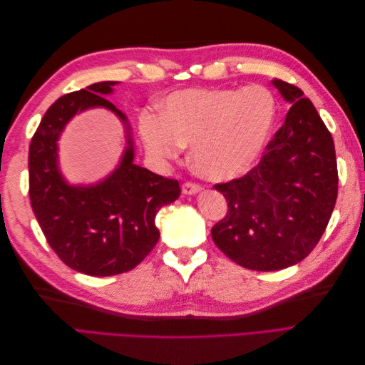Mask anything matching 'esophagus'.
<instances>
[{
  "label": "esophagus",
  "mask_w": 365,
  "mask_h": 365,
  "mask_svg": "<svg viewBox=\"0 0 365 365\" xmlns=\"http://www.w3.org/2000/svg\"><path fill=\"white\" fill-rule=\"evenodd\" d=\"M181 190L184 195H195L201 190V185L195 184V182H184L181 185Z\"/></svg>",
  "instance_id": "1"
}]
</instances>
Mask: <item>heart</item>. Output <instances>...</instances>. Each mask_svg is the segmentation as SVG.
I'll use <instances>...</instances> for the list:
<instances>
[{"label":"heart","mask_w":365,"mask_h":365,"mask_svg":"<svg viewBox=\"0 0 365 365\" xmlns=\"http://www.w3.org/2000/svg\"><path fill=\"white\" fill-rule=\"evenodd\" d=\"M275 118V98L262 85L201 88L165 98L161 115L143 114L140 132L149 155L168 161L192 146V165L210 181L245 175L267 146Z\"/></svg>","instance_id":"b5f03b06"}]
</instances>
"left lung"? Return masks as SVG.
<instances>
[{
    "mask_svg": "<svg viewBox=\"0 0 365 365\" xmlns=\"http://www.w3.org/2000/svg\"><path fill=\"white\" fill-rule=\"evenodd\" d=\"M292 103L257 165L215 184L228 212L212 228L217 248L254 271H277L307 257L322 239L338 196L334 138L303 91L272 81Z\"/></svg>",
    "mask_w": 365,
    "mask_h": 365,
    "instance_id": "obj_1",
    "label": "left lung"
}]
</instances>
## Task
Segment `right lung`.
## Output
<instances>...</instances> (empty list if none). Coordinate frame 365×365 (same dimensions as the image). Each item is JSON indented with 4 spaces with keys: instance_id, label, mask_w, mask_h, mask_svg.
I'll return each mask as SVG.
<instances>
[{
    "instance_id": "obj_1",
    "label": "right lung",
    "mask_w": 365,
    "mask_h": 365,
    "mask_svg": "<svg viewBox=\"0 0 365 365\" xmlns=\"http://www.w3.org/2000/svg\"><path fill=\"white\" fill-rule=\"evenodd\" d=\"M115 83L98 82L59 97L42 117L29 149V195L43 236L67 267L96 277L134 269L157 245L158 210L181 195L176 180L134 164L128 118L105 98ZM96 106L111 108L124 121L128 148L105 182L70 186L57 168V140L73 115Z\"/></svg>"
}]
</instances>
